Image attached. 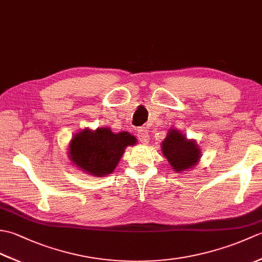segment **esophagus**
<instances>
[{
    "instance_id": "34e87169",
    "label": "esophagus",
    "mask_w": 262,
    "mask_h": 262,
    "mask_svg": "<svg viewBox=\"0 0 262 262\" xmlns=\"http://www.w3.org/2000/svg\"><path fill=\"white\" fill-rule=\"evenodd\" d=\"M137 136H138V140H140L141 143H143V144H147L148 143V140H149L148 137L149 136H148V133L145 129V128H141V129H138Z\"/></svg>"
}]
</instances>
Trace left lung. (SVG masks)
<instances>
[{
  "label": "left lung",
  "instance_id": "left-lung-1",
  "mask_svg": "<svg viewBox=\"0 0 262 262\" xmlns=\"http://www.w3.org/2000/svg\"><path fill=\"white\" fill-rule=\"evenodd\" d=\"M161 151L177 173L194 168L202 158V149L197 142L189 140L177 128H170L161 144Z\"/></svg>",
  "mask_w": 262,
  "mask_h": 262
}]
</instances>
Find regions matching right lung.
I'll return each mask as SVG.
<instances>
[{
    "label": "right lung",
    "instance_id": "right-lung-1",
    "mask_svg": "<svg viewBox=\"0 0 262 262\" xmlns=\"http://www.w3.org/2000/svg\"><path fill=\"white\" fill-rule=\"evenodd\" d=\"M136 143L137 138L128 132L114 133L109 127L96 130L84 128L72 137L68 157L84 173L105 177L115 171L126 147Z\"/></svg>",
    "mask_w": 262,
    "mask_h": 262
}]
</instances>
